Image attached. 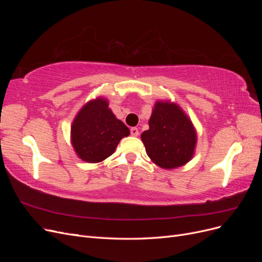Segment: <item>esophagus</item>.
<instances>
[{
	"mask_svg": "<svg viewBox=\"0 0 262 262\" xmlns=\"http://www.w3.org/2000/svg\"><path fill=\"white\" fill-rule=\"evenodd\" d=\"M130 133H131L132 137H138L139 136V130H138V128H131Z\"/></svg>",
	"mask_w": 262,
	"mask_h": 262,
	"instance_id": "esophagus-1",
	"label": "esophagus"
}]
</instances>
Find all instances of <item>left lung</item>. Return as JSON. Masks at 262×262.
I'll list each match as a JSON object with an SVG mask.
<instances>
[{"label":"left lung","mask_w":262,"mask_h":262,"mask_svg":"<svg viewBox=\"0 0 262 262\" xmlns=\"http://www.w3.org/2000/svg\"><path fill=\"white\" fill-rule=\"evenodd\" d=\"M148 125L141 139L148 157L156 165L171 169L191 160L196 134L191 121L177 105L156 102Z\"/></svg>","instance_id":"8db88e82"}]
</instances>
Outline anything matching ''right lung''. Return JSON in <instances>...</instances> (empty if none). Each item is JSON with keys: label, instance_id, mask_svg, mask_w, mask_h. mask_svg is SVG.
<instances>
[{"label": "right lung", "instance_id": "right-lung-1", "mask_svg": "<svg viewBox=\"0 0 262 262\" xmlns=\"http://www.w3.org/2000/svg\"><path fill=\"white\" fill-rule=\"evenodd\" d=\"M130 131L108 108L107 100L98 98L86 104L71 128L72 144L78 157L98 163L112 155L119 142Z\"/></svg>", "mask_w": 262, "mask_h": 262}]
</instances>
